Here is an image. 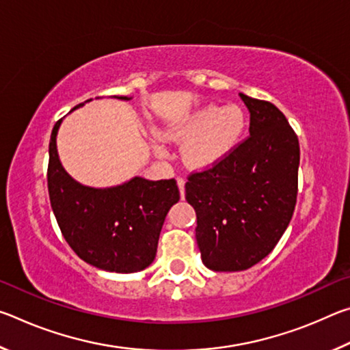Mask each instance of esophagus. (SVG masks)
<instances>
[{"instance_id":"obj_1","label":"esophagus","mask_w":350,"mask_h":350,"mask_svg":"<svg viewBox=\"0 0 350 350\" xmlns=\"http://www.w3.org/2000/svg\"><path fill=\"white\" fill-rule=\"evenodd\" d=\"M177 187H179L180 196L183 199L185 198V179H183V177H177Z\"/></svg>"}]
</instances>
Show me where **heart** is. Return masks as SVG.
<instances>
[{
	"instance_id": "b5f03b06",
	"label": "heart",
	"mask_w": 350,
	"mask_h": 350,
	"mask_svg": "<svg viewBox=\"0 0 350 350\" xmlns=\"http://www.w3.org/2000/svg\"><path fill=\"white\" fill-rule=\"evenodd\" d=\"M247 128L242 108L227 105H204L185 120L167 128L163 135L171 140L189 139L183 157L194 168H208L224 161L239 145ZM157 150L162 152L161 148Z\"/></svg>"
}]
</instances>
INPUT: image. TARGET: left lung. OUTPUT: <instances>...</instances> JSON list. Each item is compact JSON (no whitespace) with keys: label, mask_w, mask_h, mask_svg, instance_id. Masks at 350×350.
Here are the masks:
<instances>
[{"label":"left lung","mask_w":350,"mask_h":350,"mask_svg":"<svg viewBox=\"0 0 350 350\" xmlns=\"http://www.w3.org/2000/svg\"><path fill=\"white\" fill-rule=\"evenodd\" d=\"M250 112V137L185 183L196 210V241L205 267L241 271L273 250L298 194L299 142L270 102L239 94Z\"/></svg>","instance_id":"1"}]
</instances>
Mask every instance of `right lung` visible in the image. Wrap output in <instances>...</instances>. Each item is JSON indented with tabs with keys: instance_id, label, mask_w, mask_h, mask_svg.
I'll use <instances>...</instances> for the list:
<instances>
[{
	"instance_id": "1",
	"label": "right lung",
	"mask_w": 350,
	"mask_h": 350,
	"mask_svg": "<svg viewBox=\"0 0 350 350\" xmlns=\"http://www.w3.org/2000/svg\"><path fill=\"white\" fill-rule=\"evenodd\" d=\"M62 122L63 118L55 123L51 134L47 188L64 239L79 258L105 271L134 273L150 267L165 217L180 199L176 180L134 176L114 187L83 185L64 170L58 156L57 135Z\"/></svg>"
}]
</instances>
